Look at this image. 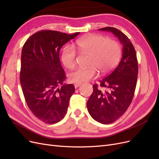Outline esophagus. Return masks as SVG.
Listing matches in <instances>:
<instances>
[{
  "label": "esophagus",
  "mask_w": 159,
  "mask_h": 159,
  "mask_svg": "<svg viewBox=\"0 0 159 159\" xmlns=\"http://www.w3.org/2000/svg\"><path fill=\"white\" fill-rule=\"evenodd\" d=\"M80 84H74V87H75V88L76 89V88H78V87H79V86H80Z\"/></svg>",
  "instance_id": "1"
}]
</instances>
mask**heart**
I'll return each mask as SVG.
<instances>
[{"instance_id": "heart-1", "label": "heart", "mask_w": 159, "mask_h": 159, "mask_svg": "<svg viewBox=\"0 0 159 159\" xmlns=\"http://www.w3.org/2000/svg\"><path fill=\"white\" fill-rule=\"evenodd\" d=\"M75 48L79 52L89 55L88 68H79L71 72L69 79L71 82L81 84L92 80L97 74H107L112 70L120 60L121 46L113 40L102 35L95 34L76 41ZM76 52L74 48L65 47L61 54V61L68 69L74 68Z\"/></svg>"}]
</instances>
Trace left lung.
Listing matches in <instances>:
<instances>
[{"label":"left lung","instance_id":"obj_1","mask_svg":"<svg viewBox=\"0 0 159 159\" xmlns=\"http://www.w3.org/2000/svg\"><path fill=\"white\" fill-rule=\"evenodd\" d=\"M112 32L123 45L122 58L111 73L93 85L87 103L88 112L94 120L112 123L121 117L131 104L136 88L138 61L135 50L128 37L113 27L99 28Z\"/></svg>","mask_w":159,"mask_h":159}]
</instances>
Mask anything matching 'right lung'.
Masks as SVG:
<instances>
[{
  "mask_svg": "<svg viewBox=\"0 0 159 159\" xmlns=\"http://www.w3.org/2000/svg\"><path fill=\"white\" fill-rule=\"evenodd\" d=\"M80 34L54 30L34 34L23 46L20 81L28 107L42 121L54 124L64 119L75 91L66 80L59 53L61 48ZM60 84V89L57 87Z\"/></svg>",
  "mask_w": 159,
  "mask_h": 159,
  "instance_id": "obj_1",
  "label": "right lung"
}]
</instances>
